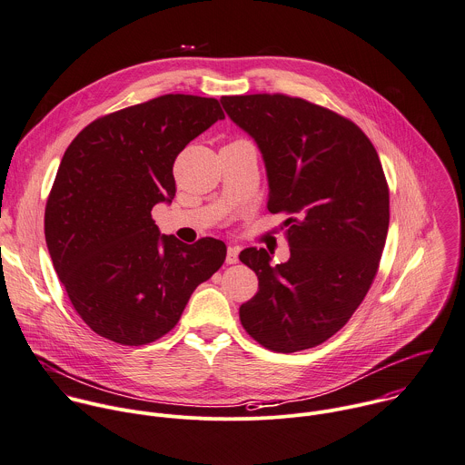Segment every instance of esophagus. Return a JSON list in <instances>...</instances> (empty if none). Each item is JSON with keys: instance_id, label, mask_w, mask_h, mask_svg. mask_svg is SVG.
I'll list each match as a JSON object with an SVG mask.
<instances>
[{"instance_id": "34e87169", "label": "esophagus", "mask_w": 465, "mask_h": 465, "mask_svg": "<svg viewBox=\"0 0 465 465\" xmlns=\"http://www.w3.org/2000/svg\"><path fill=\"white\" fill-rule=\"evenodd\" d=\"M239 246H228V253H226V262L228 264H235V262H239Z\"/></svg>"}]
</instances>
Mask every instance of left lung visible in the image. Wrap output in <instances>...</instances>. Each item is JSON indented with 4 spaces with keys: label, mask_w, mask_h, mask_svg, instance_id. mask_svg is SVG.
Returning <instances> with one entry per match:
<instances>
[{
    "label": "left lung",
    "mask_w": 465,
    "mask_h": 465,
    "mask_svg": "<svg viewBox=\"0 0 465 465\" xmlns=\"http://www.w3.org/2000/svg\"><path fill=\"white\" fill-rule=\"evenodd\" d=\"M230 120L257 143L268 210L286 212L290 259L264 248L239 259L257 293L239 308L246 332L275 352L312 349L356 312L378 270L389 230V188L378 153L351 120L284 94L223 96Z\"/></svg>",
    "instance_id": "left-lung-1"
}]
</instances>
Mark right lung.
Masks as SVG:
<instances>
[{
  "label": "right lung",
  "instance_id": "obj_1",
  "mask_svg": "<svg viewBox=\"0 0 465 465\" xmlns=\"http://www.w3.org/2000/svg\"><path fill=\"white\" fill-rule=\"evenodd\" d=\"M215 98L166 94L91 122L60 163L45 242L80 318L120 345H145L181 320L193 290L226 259V244L161 233L153 206L175 197L173 163L223 120Z\"/></svg>",
  "mask_w": 465,
  "mask_h": 465
}]
</instances>
